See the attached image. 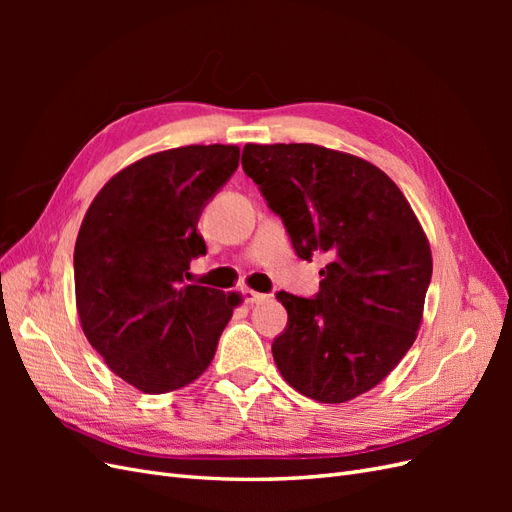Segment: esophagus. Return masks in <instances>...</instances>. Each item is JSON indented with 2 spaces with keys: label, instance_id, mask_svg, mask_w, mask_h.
<instances>
[{
  "label": "esophagus",
  "instance_id": "esophagus-1",
  "mask_svg": "<svg viewBox=\"0 0 512 512\" xmlns=\"http://www.w3.org/2000/svg\"><path fill=\"white\" fill-rule=\"evenodd\" d=\"M241 294H243V301H245L247 305H254V303H258V301L265 299V294H262V292H256V290H252V288H243V290H241Z\"/></svg>",
  "mask_w": 512,
  "mask_h": 512
}]
</instances>
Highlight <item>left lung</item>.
I'll return each mask as SVG.
<instances>
[{
  "label": "left lung",
  "mask_w": 512,
  "mask_h": 512,
  "mask_svg": "<svg viewBox=\"0 0 512 512\" xmlns=\"http://www.w3.org/2000/svg\"><path fill=\"white\" fill-rule=\"evenodd\" d=\"M241 164L297 256L329 260L314 297L275 294L288 312L271 344L277 369L322 404L374 389L414 344L431 282L406 196L374 164L309 143L245 145Z\"/></svg>",
  "instance_id": "8db88e82"
}]
</instances>
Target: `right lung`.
I'll use <instances>...</instances> for the list:
<instances>
[{
	"label": "right lung",
	"instance_id": "right-lung-1",
	"mask_svg": "<svg viewBox=\"0 0 512 512\" xmlns=\"http://www.w3.org/2000/svg\"><path fill=\"white\" fill-rule=\"evenodd\" d=\"M237 166L235 145L153 153L117 173L87 209L74 245L76 309L89 344L143 393L203 374L239 303V294L183 277L207 254L200 213Z\"/></svg>",
	"mask_w": 512,
	"mask_h": 512
}]
</instances>
